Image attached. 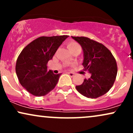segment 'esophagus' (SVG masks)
<instances>
[{
  "instance_id": "1",
  "label": "esophagus",
  "mask_w": 133,
  "mask_h": 133,
  "mask_svg": "<svg viewBox=\"0 0 133 133\" xmlns=\"http://www.w3.org/2000/svg\"><path fill=\"white\" fill-rule=\"evenodd\" d=\"M68 74L70 76H71V77H73V76H74V73H72V72H68Z\"/></svg>"
}]
</instances>
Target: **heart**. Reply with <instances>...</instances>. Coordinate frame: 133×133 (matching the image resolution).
Masks as SVG:
<instances>
[{
  "label": "heart",
  "mask_w": 133,
  "mask_h": 133,
  "mask_svg": "<svg viewBox=\"0 0 133 133\" xmlns=\"http://www.w3.org/2000/svg\"><path fill=\"white\" fill-rule=\"evenodd\" d=\"M68 47L72 52L77 50H81V47L79 45V43L74 41H69L68 43Z\"/></svg>",
  "instance_id": "obj_1"
}]
</instances>
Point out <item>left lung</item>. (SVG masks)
Masks as SVG:
<instances>
[{"label":"left lung","instance_id":"8db88e82","mask_svg":"<svg viewBox=\"0 0 133 133\" xmlns=\"http://www.w3.org/2000/svg\"><path fill=\"white\" fill-rule=\"evenodd\" d=\"M72 38L81 45L84 52V71L91 74L82 84L76 86L79 93L88 98L105 94L113 86L117 72V63L111 52L103 44L86 37Z\"/></svg>","mask_w":133,"mask_h":133}]
</instances>
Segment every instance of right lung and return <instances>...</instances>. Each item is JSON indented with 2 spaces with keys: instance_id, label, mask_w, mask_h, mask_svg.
Returning a JSON list of instances; mask_svg holds the SVG:
<instances>
[{
  "instance_id": "obj_1",
  "label": "right lung",
  "mask_w": 133,
  "mask_h": 133,
  "mask_svg": "<svg viewBox=\"0 0 133 133\" xmlns=\"http://www.w3.org/2000/svg\"><path fill=\"white\" fill-rule=\"evenodd\" d=\"M68 36H42L26 45L18 56L16 65L21 84L35 96H44L54 89L61 74L47 71L48 61Z\"/></svg>"
}]
</instances>
